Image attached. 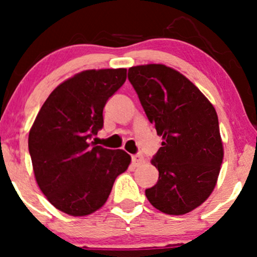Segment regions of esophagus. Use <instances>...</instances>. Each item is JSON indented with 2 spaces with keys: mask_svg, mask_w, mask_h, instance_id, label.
Instances as JSON below:
<instances>
[{
  "mask_svg": "<svg viewBox=\"0 0 257 257\" xmlns=\"http://www.w3.org/2000/svg\"><path fill=\"white\" fill-rule=\"evenodd\" d=\"M132 162H133L134 167H139V165H142L144 163L143 155H141V154L133 155V157H132Z\"/></svg>",
  "mask_w": 257,
  "mask_h": 257,
  "instance_id": "esophagus-1",
  "label": "esophagus"
}]
</instances>
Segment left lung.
I'll return each instance as SVG.
<instances>
[{"label":"left lung","mask_w":257,"mask_h":257,"mask_svg":"<svg viewBox=\"0 0 257 257\" xmlns=\"http://www.w3.org/2000/svg\"><path fill=\"white\" fill-rule=\"evenodd\" d=\"M128 79L163 138L152 159L159 179L145 196L164 214H188L209 198L219 177L224 147L216 110L194 83L164 64L131 67Z\"/></svg>","instance_id":"obj_1"}]
</instances>
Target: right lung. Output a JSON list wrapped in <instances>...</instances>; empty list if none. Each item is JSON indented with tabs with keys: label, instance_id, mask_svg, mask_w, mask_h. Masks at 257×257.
Returning a JSON list of instances; mask_svg holds the SVG:
<instances>
[{
	"label": "right lung",
	"instance_id": "right-lung-1",
	"mask_svg": "<svg viewBox=\"0 0 257 257\" xmlns=\"http://www.w3.org/2000/svg\"><path fill=\"white\" fill-rule=\"evenodd\" d=\"M126 69H88L58 85L28 136L33 173L56 209L85 216L102 208L131 155L89 143L103 126V108L124 84Z\"/></svg>",
	"mask_w": 257,
	"mask_h": 257
}]
</instances>
